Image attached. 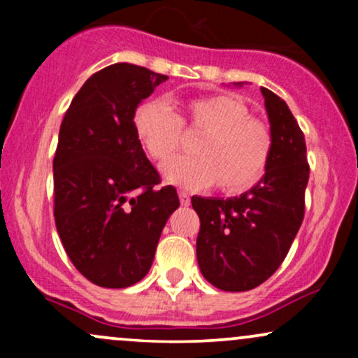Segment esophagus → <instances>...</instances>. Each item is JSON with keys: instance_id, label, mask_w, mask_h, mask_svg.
Instances as JSON below:
<instances>
[{"instance_id": "obj_1", "label": "esophagus", "mask_w": 358, "mask_h": 358, "mask_svg": "<svg viewBox=\"0 0 358 358\" xmlns=\"http://www.w3.org/2000/svg\"><path fill=\"white\" fill-rule=\"evenodd\" d=\"M178 196H180V203L185 205V207H187V205H190V195H188L187 192L180 190L178 192Z\"/></svg>"}]
</instances>
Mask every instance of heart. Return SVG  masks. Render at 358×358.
<instances>
[{
    "mask_svg": "<svg viewBox=\"0 0 358 358\" xmlns=\"http://www.w3.org/2000/svg\"><path fill=\"white\" fill-rule=\"evenodd\" d=\"M133 127L158 163L180 150L182 131L200 134L192 146L195 156H180L163 166L168 182L188 190L215 183L224 195H239L261 182L273 156L271 127L250 117L244 102L225 94L187 101L175 113L162 102H145L134 110Z\"/></svg>",
    "mask_w": 358,
    "mask_h": 358,
    "instance_id": "b5f03b06",
    "label": "heart"
}]
</instances>
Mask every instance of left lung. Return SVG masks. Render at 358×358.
Segmentation results:
<instances>
[{"label": "left lung", "instance_id": "1", "mask_svg": "<svg viewBox=\"0 0 358 358\" xmlns=\"http://www.w3.org/2000/svg\"><path fill=\"white\" fill-rule=\"evenodd\" d=\"M261 92L274 138L266 175L234 199L192 196L200 217L196 261L203 278L222 291H249L273 276L305 217V134L281 97L266 87Z\"/></svg>", "mask_w": 358, "mask_h": 358}]
</instances>
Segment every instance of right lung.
I'll use <instances>...</instances> for the list:
<instances>
[{"mask_svg":"<svg viewBox=\"0 0 358 358\" xmlns=\"http://www.w3.org/2000/svg\"><path fill=\"white\" fill-rule=\"evenodd\" d=\"M166 76L114 64L90 76L60 124L53 158V217L65 252L101 287H127L153 264L175 187L159 188L158 171L138 141L133 116Z\"/></svg>","mask_w":358,"mask_h":358,"instance_id":"1","label":"right lung"}]
</instances>
